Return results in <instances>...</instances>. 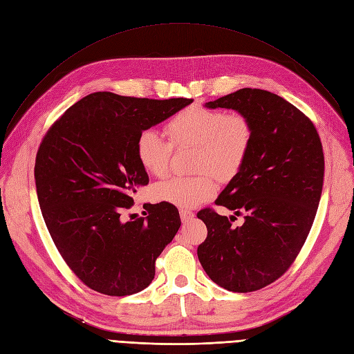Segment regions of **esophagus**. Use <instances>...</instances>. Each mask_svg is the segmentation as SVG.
I'll list each match as a JSON object with an SVG mask.
<instances>
[{"mask_svg": "<svg viewBox=\"0 0 354 354\" xmlns=\"http://www.w3.org/2000/svg\"><path fill=\"white\" fill-rule=\"evenodd\" d=\"M193 216H194V214L192 211H189V209H180V218H181L183 223L190 221Z\"/></svg>", "mask_w": 354, "mask_h": 354, "instance_id": "1", "label": "esophagus"}]
</instances>
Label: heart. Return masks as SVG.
Masks as SVG:
<instances>
[{"label": "heart", "mask_w": 354, "mask_h": 354, "mask_svg": "<svg viewBox=\"0 0 354 354\" xmlns=\"http://www.w3.org/2000/svg\"><path fill=\"white\" fill-rule=\"evenodd\" d=\"M165 131L171 144L152 129L140 131L136 156L146 173L164 177L173 146L196 148V169L203 173L194 177H169L153 187L158 201L178 208H193L212 199L216 183L212 175L223 181L233 178L245 164L253 140V124L246 114L206 106L183 109L169 118Z\"/></svg>", "instance_id": "obj_1"}]
</instances>
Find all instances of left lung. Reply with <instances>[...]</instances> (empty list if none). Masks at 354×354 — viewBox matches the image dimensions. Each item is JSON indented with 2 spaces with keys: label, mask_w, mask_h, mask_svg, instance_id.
Masks as SVG:
<instances>
[{
  "label": "left lung",
  "mask_w": 354,
  "mask_h": 354,
  "mask_svg": "<svg viewBox=\"0 0 354 354\" xmlns=\"http://www.w3.org/2000/svg\"><path fill=\"white\" fill-rule=\"evenodd\" d=\"M246 114L253 140L240 171L215 205L245 216L198 212L208 236L198 258L215 284L250 293L287 272L312 228L324 185V151L316 127L293 104L262 89L245 88L206 102Z\"/></svg>",
  "instance_id": "1"
}]
</instances>
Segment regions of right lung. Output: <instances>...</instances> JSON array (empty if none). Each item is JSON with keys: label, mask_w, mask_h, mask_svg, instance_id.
I'll list each match as a JSON object with an SVG mask.
<instances>
[{"label": "right lung", "mask_w": 354, "mask_h": 354, "mask_svg": "<svg viewBox=\"0 0 354 354\" xmlns=\"http://www.w3.org/2000/svg\"><path fill=\"white\" fill-rule=\"evenodd\" d=\"M192 102L95 92L71 105L39 145L35 181L46 228L70 270L98 293L130 296L148 287L156 258L177 234L171 203L149 205L145 218L130 221L123 212L149 183L136 156L139 133Z\"/></svg>", "instance_id": "right-lung-1"}]
</instances>
